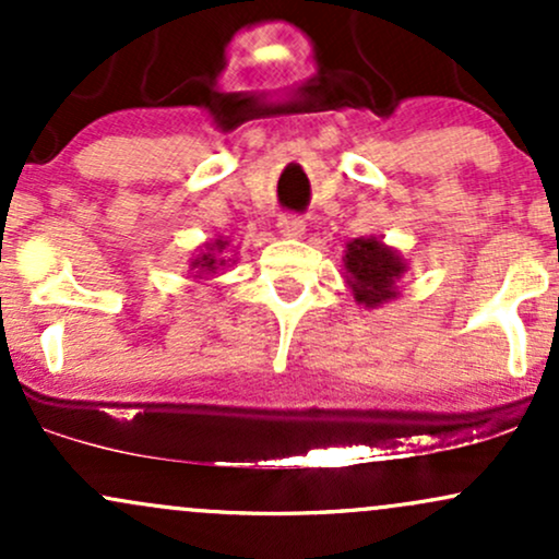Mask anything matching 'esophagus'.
<instances>
[{
  "label": "esophagus",
  "instance_id": "34e87169",
  "mask_svg": "<svg viewBox=\"0 0 559 559\" xmlns=\"http://www.w3.org/2000/svg\"><path fill=\"white\" fill-rule=\"evenodd\" d=\"M278 230L284 236H299L301 230H305V221H301L299 215L286 213V215L278 217Z\"/></svg>",
  "mask_w": 559,
  "mask_h": 559
}]
</instances>
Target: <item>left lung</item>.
Wrapping results in <instances>:
<instances>
[{"instance_id":"8db88e82","label":"left lung","mask_w":559,"mask_h":559,"mask_svg":"<svg viewBox=\"0 0 559 559\" xmlns=\"http://www.w3.org/2000/svg\"><path fill=\"white\" fill-rule=\"evenodd\" d=\"M346 271L355 278V297L357 301H376L391 297V284L402 273L400 260L389 252L386 247L373 239H357L346 249Z\"/></svg>"}]
</instances>
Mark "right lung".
Returning a JSON list of instances; mask_svg holds the SVG:
<instances>
[{
    "label": "right lung",
    "mask_w": 559,
    "mask_h": 559,
    "mask_svg": "<svg viewBox=\"0 0 559 559\" xmlns=\"http://www.w3.org/2000/svg\"><path fill=\"white\" fill-rule=\"evenodd\" d=\"M221 249H223V243H221ZM199 262V260H197ZM197 262H194V265H197ZM202 262H204V265L202 267H215V254H204V258H202Z\"/></svg>",
    "instance_id": "right-lung-1"
}]
</instances>
